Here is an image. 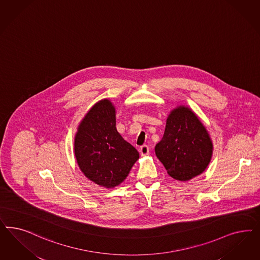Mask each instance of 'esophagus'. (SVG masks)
Segmentation results:
<instances>
[{"mask_svg": "<svg viewBox=\"0 0 260 260\" xmlns=\"http://www.w3.org/2000/svg\"><path fill=\"white\" fill-rule=\"evenodd\" d=\"M140 153H141V155H142V156L148 155V153H149V147H148V145H143V146H141V148H140Z\"/></svg>", "mask_w": 260, "mask_h": 260, "instance_id": "34e87169", "label": "esophagus"}]
</instances>
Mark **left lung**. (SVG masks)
I'll list each match as a JSON object with an SVG mask.
<instances>
[{
    "label": "left lung",
    "mask_w": 260,
    "mask_h": 260,
    "mask_svg": "<svg viewBox=\"0 0 260 260\" xmlns=\"http://www.w3.org/2000/svg\"><path fill=\"white\" fill-rule=\"evenodd\" d=\"M155 152L169 176L185 182L200 175L209 166L212 143L192 110L179 106L169 114L164 137L156 144Z\"/></svg>",
    "instance_id": "obj_1"
}]
</instances>
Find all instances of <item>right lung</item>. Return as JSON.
Returning <instances> with one entry per match:
<instances>
[{
	"label": "right lung",
	"mask_w": 260,
	"mask_h": 260,
	"mask_svg": "<svg viewBox=\"0 0 260 260\" xmlns=\"http://www.w3.org/2000/svg\"><path fill=\"white\" fill-rule=\"evenodd\" d=\"M75 154L89 180L112 188L128 176L140 154L117 132L116 108L109 100L95 103L78 126Z\"/></svg>",
	"instance_id": "1"
}]
</instances>
